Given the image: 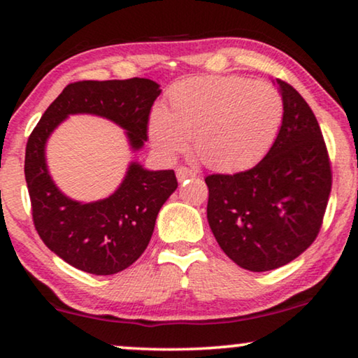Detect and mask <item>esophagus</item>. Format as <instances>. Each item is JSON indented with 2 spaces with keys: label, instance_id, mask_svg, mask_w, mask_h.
<instances>
[{
  "label": "esophagus",
  "instance_id": "1",
  "mask_svg": "<svg viewBox=\"0 0 358 358\" xmlns=\"http://www.w3.org/2000/svg\"><path fill=\"white\" fill-rule=\"evenodd\" d=\"M176 176H178V180L179 182H184L185 179H192V178H195V174L192 169H189V168H185V166H179L178 169H176Z\"/></svg>",
  "mask_w": 358,
  "mask_h": 358
}]
</instances>
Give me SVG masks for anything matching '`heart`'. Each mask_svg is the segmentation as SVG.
<instances>
[{
	"label": "heart",
	"mask_w": 358,
	"mask_h": 358,
	"mask_svg": "<svg viewBox=\"0 0 358 358\" xmlns=\"http://www.w3.org/2000/svg\"><path fill=\"white\" fill-rule=\"evenodd\" d=\"M282 96L266 81L197 76L171 87L166 109L150 115L151 143L164 158L195 153L208 168L236 173L259 163L282 125Z\"/></svg>",
	"instance_id": "b5f03b06"
}]
</instances>
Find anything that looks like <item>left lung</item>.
<instances>
[{"instance_id": "left-lung-1", "label": "left lung", "mask_w": 358, "mask_h": 358, "mask_svg": "<svg viewBox=\"0 0 358 358\" xmlns=\"http://www.w3.org/2000/svg\"><path fill=\"white\" fill-rule=\"evenodd\" d=\"M282 127L264 159L236 174H210L207 218L223 252L251 272L273 271L315 241L332 185L331 161L311 107L277 78Z\"/></svg>"}]
</instances>
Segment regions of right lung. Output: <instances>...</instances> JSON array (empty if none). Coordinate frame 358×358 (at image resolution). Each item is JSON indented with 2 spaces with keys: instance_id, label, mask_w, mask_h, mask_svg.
I'll return each instance as SVG.
<instances>
[{
  "instance_id": "1",
  "label": "right lung",
  "mask_w": 358,
  "mask_h": 358,
  "mask_svg": "<svg viewBox=\"0 0 358 358\" xmlns=\"http://www.w3.org/2000/svg\"><path fill=\"white\" fill-rule=\"evenodd\" d=\"M159 92L146 78L70 83L29 135L24 174L34 227L50 251L83 272L112 275L131 266L148 246L159 208L178 189V179L173 169L146 171L131 163L110 197L80 203L53 184L45 141L70 114H94L125 129L131 148L140 150Z\"/></svg>"
}]
</instances>
